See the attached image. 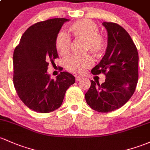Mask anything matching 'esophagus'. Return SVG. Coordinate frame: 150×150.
<instances>
[{
	"label": "esophagus",
	"mask_w": 150,
	"mask_h": 150,
	"mask_svg": "<svg viewBox=\"0 0 150 150\" xmlns=\"http://www.w3.org/2000/svg\"><path fill=\"white\" fill-rule=\"evenodd\" d=\"M75 79H76V81H80V80H81L82 78L80 76H76Z\"/></svg>",
	"instance_id": "1"
}]
</instances>
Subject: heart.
I'll return each mask as SVG.
<instances>
[{
  "instance_id": "b5f03b06",
  "label": "heart",
  "mask_w": 150,
  "mask_h": 150,
  "mask_svg": "<svg viewBox=\"0 0 150 150\" xmlns=\"http://www.w3.org/2000/svg\"><path fill=\"white\" fill-rule=\"evenodd\" d=\"M69 31L76 38L86 41L85 49L95 56L103 54L106 49V41L102 36L99 34L98 25L88 19L77 21L69 27ZM71 40L68 35L60 32L56 38V49L60 55L68 54L70 49ZM92 59L88 56H73L65 62V68L72 73L81 74L92 66Z\"/></svg>"
}]
</instances>
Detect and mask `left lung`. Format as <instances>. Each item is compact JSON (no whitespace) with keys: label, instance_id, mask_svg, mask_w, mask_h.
<instances>
[{"label":"left lung","instance_id":"8db88e82","mask_svg":"<svg viewBox=\"0 0 150 150\" xmlns=\"http://www.w3.org/2000/svg\"><path fill=\"white\" fill-rule=\"evenodd\" d=\"M108 33L105 55L91 69L94 75L104 74L101 84L91 81L85 94L87 104L94 110L107 113L122 107L129 100L138 81L137 49L131 36L119 24L104 22Z\"/></svg>","mask_w":150,"mask_h":150}]
</instances>
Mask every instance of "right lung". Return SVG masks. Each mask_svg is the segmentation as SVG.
I'll list each match as a JSON object with an SVG mask.
<instances>
[{"instance_id": "1", "label": "right lung", "mask_w": 150, "mask_h": 150, "mask_svg": "<svg viewBox=\"0 0 150 150\" xmlns=\"http://www.w3.org/2000/svg\"><path fill=\"white\" fill-rule=\"evenodd\" d=\"M68 21L52 18L33 24L14 50V87L24 104L36 112L49 113L60 107L66 91L75 82V77L68 72H61L55 80L47 74L49 62L59 58L56 36Z\"/></svg>"}]
</instances>
